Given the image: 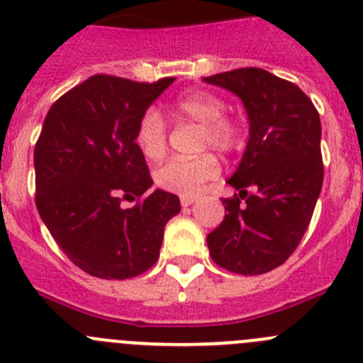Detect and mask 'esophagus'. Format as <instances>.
Segmentation results:
<instances>
[{"label": "esophagus", "instance_id": "esophagus-1", "mask_svg": "<svg viewBox=\"0 0 363 363\" xmlns=\"http://www.w3.org/2000/svg\"><path fill=\"white\" fill-rule=\"evenodd\" d=\"M195 203V199H191V196H181V205L182 207H189V205Z\"/></svg>", "mask_w": 363, "mask_h": 363}]
</instances>
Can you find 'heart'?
<instances>
[{
  "label": "heart",
  "instance_id": "obj_1",
  "mask_svg": "<svg viewBox=\"0 0 363 363\" xmlns=\"http://www.w3.org/2000/svg\"><path fill=\"white\" fill-rule=\"evenodd\" d=\"M226 104L208 91H189L170 105L168 112L177 123L199 124V149L214 147L232 152L242 144V126L225 116ZM135 144L149 161H160L167 155V124L156 108L142 113L135 131ZM219 161L212 152L195 158H175L155 172V182L163 191L181 196H195L202 186L218 177Z\"/></svg>",
  "mask_w": 363,
  "mask_h": 363
}]
</instances>
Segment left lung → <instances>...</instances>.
Segmentation results:
<instances>
[{"instance_id": "left-lung-1", "label": "left lung", "mask_w": 363, "mask_h": 363, "mask_svg": "<svg viewBox=\"0 0 363 363\" xmlns=\"http://www.w3.org/2000/svg\"><path fill=\"white\" fill-rule=\"evenodd\" d=\"M203 82L237 94L250 119L246 151L228 179L239 196L221 200L226 214L207 235L208 251L230 272H270L296 250L321 193L320 113L298 86L262 68L232 69Z\"/></svg>"}]
</instances>
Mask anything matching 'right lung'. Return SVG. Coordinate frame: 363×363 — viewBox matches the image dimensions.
Instances as JSON below:
<instances>
[{
    "label": "right lung",
    "instance_id": "1",
    "mask_svg": "<svg viewBox=\"0 0 363 363\" xmlns=\"http://www.w3.org/2000/svg\"><path fill=\"white\" fill-rule=\"evenodd\" d=\"M174 80L93 75L47 112L35 145L36 208L68 259L91 276L130 279L151 269L164 225L181 211L177 195L149 191L135 144L142 113ZM126 196L145 200L123 209Z\"/></svg>",
    "mask_w": 363,
    "mask_h": 363
}]
</instances>
